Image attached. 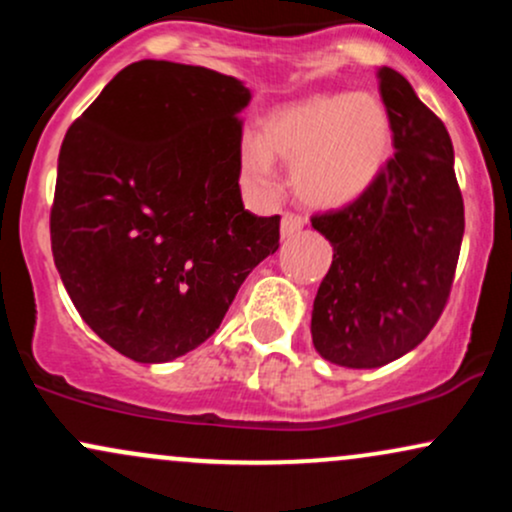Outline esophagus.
<instances>
[{"label":"esophagus","instance_id":"1","mask_svg":"<svg viewBox=\"0 0 512 512\" xmlns=\"http://www.w3.org/2000/svg\"><path fill=\"white\" fill-rule=\"evenodd\" d=\"M305 221L298 214H284L281 216V238L289 240L303 231Z\"/></svg>","mask_w":512,"mask_h":512}]
</instances>
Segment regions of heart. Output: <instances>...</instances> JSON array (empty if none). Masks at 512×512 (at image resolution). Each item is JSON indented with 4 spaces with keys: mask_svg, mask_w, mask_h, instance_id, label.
<instances>
[{
    "mask_svg": "<svg viewBox=\"0 0 512 512\" xmlns=\"http://www.w3.org/2000/svg\"><path fill=\"white\" fill-rule=\"evenodd\" d=\"M392 149L390 113L366 91L320 93L267 113L238 149L240 180L272 197L276 163H291L293 192L317 209H339L370 190Z\"/></svg>",
    "mask_w": 512,
    "mask_h": 512,
    "instance_id": "heart-1",
    "label": "heart"
}]
</instances>
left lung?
<instances>
[{
	"label": "left lung",
	"instance_id": "1",
	"mask_svg": "<svg viewBox=\"0 0 512 512\" xmlns=\"http://www.w3.org/2000/svg\"><path fill=\"white\" fill-rule=\"evenodd\" d=\"M395 156L349 207L315 216L332 267L313 303L315 351L344 368L409 354L443 313L464 236L450 134L395 69H378Z\"/></svg>",
	"mask_w": 512,
	"mask_h": 512
}]
</instances>
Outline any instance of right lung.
I'll list each match as a JSON object with an SVG mask.
<instances>
[{
	"label": "right lung",
	"instance_id": "obj_1",
	"mask_svg": "<svg viewBox=\"0 0 512 512\" xmlns=\"http://www.w3.org/2000/svg\"><path fill=\"white\" fill-rule=\"evenodd\" d=\"M236 76L166 60L122 69L64 134L52 255L81 320L137 363L219 330L240 284L279 250V216L240 199Z\"/></svg>",
	"mask_w": 512,
	"mask_h": 512
}]
</instances>
